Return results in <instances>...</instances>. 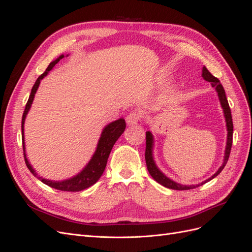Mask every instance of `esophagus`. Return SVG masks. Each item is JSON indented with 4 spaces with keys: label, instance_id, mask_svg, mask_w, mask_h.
<instances>
[{
    "label": "esophagus",
    "instance_id": "esophagus-1",
    "mask_svg": "<svg viewBox=\"0 0 252 252\" xmlns=\"http://www.w3.org/2000/svg\"><path fill=\"white\" fill-rule=\"evenodd\" d=\"M142 118V113L139 110L132 111L130 113L127 114L126 117V123L128 126H133L135 124H138V122L140 121V119Z\"/></svg>",
    "mask_w": 252,
    "mask_h": 252
}]
</instances>
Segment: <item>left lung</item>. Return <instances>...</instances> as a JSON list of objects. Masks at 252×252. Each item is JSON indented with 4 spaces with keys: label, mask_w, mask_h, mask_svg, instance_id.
Here are the masks:
<instances>
[{
    "label": "left lung",
    "mask_w": 252,
    "mask_h": 252,
    "mask_svg": "<svg viewBox=\"0 0 252 252\" xmlns=\"http://www.w3.org/2000/svg\"><path fill=\"white\" fill-rule=\"evenodd\" d=\"M202 77L205 81L210 82L211 86L216 88V91L219 96V100L220 103V106L223 108V112H224V118H225V122H226V128H227V142H226V148H225V155H224V159H223V164L220 166V168L217 170V172L211 175V177L207 180L203 181L200 184L196 185H182L180 183H177L175 181L169 179L167 177L166 174H164L161 170H159L158 167L156 164L155 161V157H154V145H155V139H154V134L149 130L146 131V151H145V159H146V165H147V169L150 173V175L152 177L155 181H157L158 184L163 185L164 187L170 188V189H174V190H188V189H193L199 187L205 183L209 182L210 180L215 179L218 174L220 173L224 169L225 165L227 164L228 158H229V155H230V150H231V146H232V133H233V124H232V117H231V111H230V107L229 104H228L227 97H226V94L225 90L222 86V84L220 83L219 79H217L216 77L208 71L207 68L205 66L203 67L202 69Z\"/></svg>",
    "instance_id": "1"
}]
</instances>
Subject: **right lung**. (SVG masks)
<instances>
[{
	"label": "right lung",
	"mask_w": 252,
	"mask_h": 252,
	"mask_svg": "<svg viewBox=\"0 0 252 252\" xmlns=\"http://www.w3.org/2000/svg\"><path fill=\"white\" fill-rule=\"evenodd\" d=\"M65 56L61 55L59 58H57L55 61L48 65L46 71L42 73L37 80L35 81L34 85L32 89V93H30L28 102L26 104V107L24 110V113H23V118H22V141H23V150H24V158H25V163L26 166L28 167V169L30 170L36 179H39L44 184H46L52 188L58 189V190H62V191H81V190L86 189L90 186H93L94 184L98 181V179L101 178V175L103 174L106 164H107V159L109 158L110 151L113 147L114 143L118 141V139L125 131L126 128V123L125 120L123 118H121L117 121H113L111 123L106 125L101 133L100 139H98L96 148L94 156L91 157L90 161L86 164V166L78 173L73 175V177L66 179L63 181H53V180H48L45 179L41 175L36 173V171L33 169V167L32 164L29 163L27 155H26V148H25V136H24V124H25V120L27 114L32 108V105L33 102L34 95L36 94V90L40 86L41 81L46 77V75L49 73V71L52 69L53 67L56 66L60 62V60H62ZM68 57V55H67Z\"/></svg>",
	"instance_id": "1"
}]
</instances>
